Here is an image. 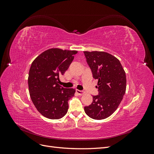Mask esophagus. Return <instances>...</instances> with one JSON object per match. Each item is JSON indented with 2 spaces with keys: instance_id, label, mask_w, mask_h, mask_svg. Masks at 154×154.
Masks as SVG:
<instances>
[{
  "instance_id": "esophagus-1",
  "label": "esophagus",
  "mask_w": 154,
  "mask_h": 154,
  "mask_svg": "<svg viewBox=\"0 0 154 154\" xmlns=\"http://www.w3.org/2000/svg\"><path fill=\"white\" fill-rule=\"evenodd\" d=\"M76 92H77V94H79V95H83L85 93V92L83 91H80V90H78V89L76 90Z\"/></svg>"
}]
</instances>
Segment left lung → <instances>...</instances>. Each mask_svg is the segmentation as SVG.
I'll return each instance as SVG.
<instances>
[{
	"label": "left lung",
	"mask_w": 154,
	"mask_h": 154,
	"mask_svg": "<svg viewBox=\"0 0 154 154\" xmlns=\"http://www.w3.org/2000/svg\"><path fill=\"white\" fill-rule=\"evenodd\" d=\"M92 76L97 79L98 94L92 103L84 107L85 112L94 119L109 117L117 109L126 91V74L119 60L102 51H83Z\"/></svg>",
	"instance_id": "8db88e82"
}]
</instances>
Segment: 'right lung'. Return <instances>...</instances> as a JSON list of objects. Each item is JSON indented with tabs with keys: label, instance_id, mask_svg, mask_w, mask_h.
<instances>
[{
	"label": "right lung",
	"instance_id": "right-lung-1",
	"mask_svg": "<svg viewBox=\"0 0 154 154\" xmlns=\"http://www.w3.org/2000/svg\"><path fill=\"white\" fill-rule=\"evenodd\" d=\"M76 53V51L49 49L31 64L28 76L30 97L37 110L45 118L58 119L67 113L68 101L74 96L75 90L60 86L58 81Z\"/></svg>",
	"mask_w": 154,
	"mask_h": 154
}]
</instances>
